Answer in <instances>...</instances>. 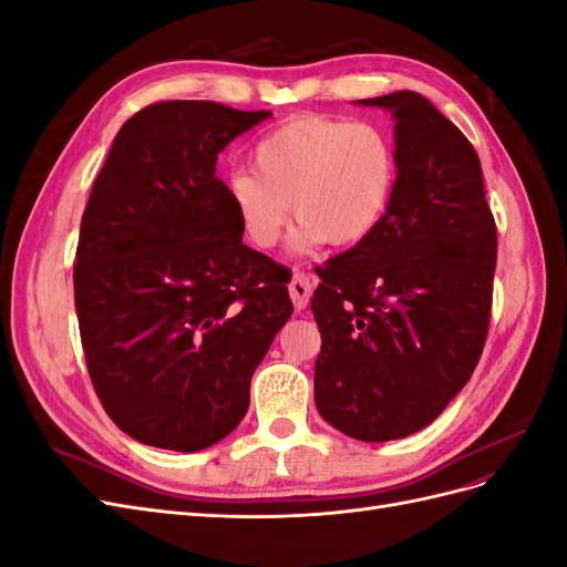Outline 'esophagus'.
<instances>
[{"mask_svg":"<svg viewBox=\"0 0 567 567\" xmlns=\"http://www.w3.org/2000/svg\"><path fill=\"white\" fill-rule=\"evenodd\" d=\"M288 293H290V300H293V305H296V310L298 312L305 310L307 302H310V298H312L310 277H307V274H302V271L293 274V279H290V284H288Z\"/></svg>","mask_w":567,"mask_h":567,"instance_id":"34e87169","label":"esophagus"}]
</instances>
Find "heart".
Listing matches in <instances>:
<instances>
[{"label": "heart", "instance_id": "heart-1", "mask_svg": "<svg viewBox=\"0 0 567 567\" xmlns=\"http://www.w3.org/2000/svg\"><path fill=\"white\" fill-rule=\"evenodd\" d=\"M252 168L255 174L236 169L227 179V196L250 244L271 248L293 210L300 219L290 238L296 250L323 241L352 248L381 227L398 156L388 134L369 123L298 115L257 142Z\"/></svg>", "mask_w": 567, "mask_h": 567}]
</instances>
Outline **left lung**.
Wrapping results in <instances>:
<instances>
[{
    "label": "left lung",
    "instance_id": "obj_1",
    "mask_svg": "<svg viewBox=\"0 0 567 567\" xmlns=\"http://www.w3.org/2000/svg\"><path fill=\"white\" fill-rule=\"evenodd\" d=\"M392 113L398 179L367 241L319 269L315 404L362 442L431 425L483 354L496 227L473 144L419 92L357 101Z\"/></svg>",
    "mask_w": 567,
    "mask_h": 567
}]
</instances>
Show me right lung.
Here are the masks:
<instances>
[{"label":"right lung","mask_w":567,"mask_h":567,"mask_svg":"<svg viewBox=\"0 0 567 567\" xmlns=\"http://www.w3.org/2000/svg\"><path fill=\"white\" fill-rule=\"evenodd\" d=\"M269 111L161 101L120 127L75 252L94 390L120 431L200 452L250 404V379L293 315L286 269L244 246L217 153Z\"/></svg>","instance_id":"1"}]
</instances>
